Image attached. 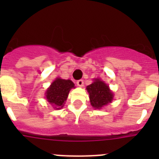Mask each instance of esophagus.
Segmentation results:
<instances>
[{"label":"esophagus","instance_id":"obj_1","mask_svg":"<svg viewBox=\"0 0 159 159\" xmlns=\"http://www.w3.org/2000/svg\"><path fill=\"white\" fill-rule=\"evenodd\" d=\"M76 84L79 87H83L84 86V80H79L76 81Z\"/></svg>","mask_w":159,"mask_h":159}]
</instances>
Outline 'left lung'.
<instances>
[{
  "label": "left lung",
  "mask_w": 159,
  "mask_h": 159,
  "mask_svg": "<svg viewBox=\"0 0 159 159\" xmlns=\"http://www.w3.org/2000/svg\"><path fill=\"white\" fill-rule=\"evenodd\" d=\"M90 95V102L95 109H101L113 99V93L108 86L100 80H95L92 84L87 87Z\"/></svg>",
  "instance_id": "left-lung-1"
}]
</instances>
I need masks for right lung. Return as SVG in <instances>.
Masks as SVG:
<instances>
[{
	"label": "right lung",
	"instance_id": "right-lung-1",
	"mask_svg": "<svg viewBox=\"0 0 159 159\" xmlns=\"http://www.w3.org/2000/svg\"><path fill=\"white\" fill-rule=\"evenodd\" d=\"M72 88H75V84L71 80L57 78L46 92L47 100L56 109H60L65 103L70 90Z\"/></svg>",
	"mask_w": 159,
	"mask_h": 159
}]
</instances>
